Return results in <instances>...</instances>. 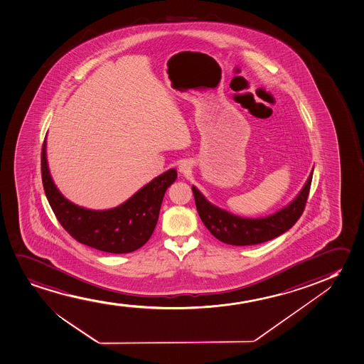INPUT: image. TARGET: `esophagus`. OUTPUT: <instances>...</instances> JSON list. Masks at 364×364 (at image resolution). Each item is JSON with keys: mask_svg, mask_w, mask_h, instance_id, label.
I'll use <instances>...</instances> for the list:
<instances>
[{"mask_svg": "<svg viewBox=\"0 0 364 364\" xmlns=\"http://www.w3.org/2000/svg\"><path fill=\"white\" fill-rule=\"evenodd\" d=\"M179 171L181 174H188L189 171H191V164H190V161H181L179 166Z\"/></svg>", "mask_w": 364, "mask_h": 364, "instance_id": "obj_1", "label": "esophagus"}]
</instances>
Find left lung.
Here are the masks:
<instances>
[{"label": "left lung", "mask_w": 364, "mask_h": 364, "mask_svg": "<svg viewBox=\"0 0 364 364\" xmlns=\"http://www.w3.org/2000/svg\"><path fill=\"white\" fill-rule=\"evenodd\" d=\"M312 174L314 168L301 191L288 206L262 218H243L227 213L208 203L206 198L193 186L198 216L211 235L227 245L252 246L270 241L290 230L301 216L311 186Z\"/></svg>", "instance_id": "obj_1"}]
</instances>
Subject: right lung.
Masks as SVG:
<instances>
[{
    "label": "right lung",
    "instance_id": "1",
    "mask_svg": "<svg viewBox=\"0 0 364 364\" xmlns=\"http://www.w3.org/2000/svg\"><path fill=\"white\" fill-rule=\"evenodd\" d=\"M47 142L42 148V181L58 221L76 241L95 250L122 255L144 246L156 228L161 201L178 173L169 169L138 190L117 208L89 210L63 196L53 181L47 161Z\"/></svg>",
    "mask_w": 364,
    "mask_h": 364
}]
</instances>
